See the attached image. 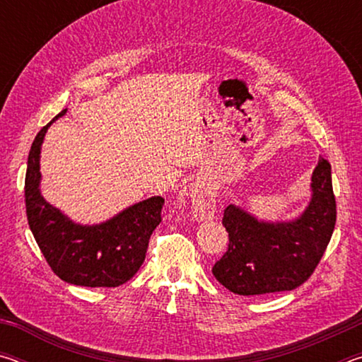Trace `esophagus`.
Returning <instances> with one entry per match:
<instances>
[{
  "label": "esophagus",
  "mask_w": 362,
  "mask_h": 362,
  "mask_svg": "<svg viewBox=\"0 0 362 362\" xmlns=\"http://www.w3.org/2000/svg\"><path fill=\"white\" fill-rule=\"evenodd\" d=\"M192 209L196 220L212 218L216 212V192L212 187L196 183L192 189Z\"/></svg>",
  "instance_id": "34e87169"
}]
</instances>
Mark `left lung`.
Masks as SVG:
<instances>
[{"label":"left lung","mask_w":362,"mask_h":362,"mask_svg":"<svg viewBox=\"0 0 362 362\" xmlns=\"http://www.w3.org/2000/svg\"><path fill=\"white\" fill-rule=\"evenodd\" d=\"M311 192L308 207L291 222H262L241 207H226L222 223L228 249L212 267L218 283L238 296L302 286L326 252L337 218L330 164L322 156L311 177Z\"/></svg>","instance_id":"obj_1"}]
</instances>
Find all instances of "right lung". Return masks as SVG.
Returning <instances> with one entry per match:
<instances>
[{
  "mask_svg": "<svg viewBox=\"0 0 362 362\" xmlns=\"http://www.w3.org/2000/svg\"><path fill=\"white\" fill-rule=\"evenodd\" d=\"M35 137L25 174V207L30 230L49 267L65 283L84 287H118L139 272L153 230L161 222L164 199L153 196L99 225H79L42 198L40 153L47 127Z\"/></svg>",
  "mask_w": 362,
  "mask_h": 362,
  "instance_id": "add662e5",
  "label": "right lung"
}]
</instances>
